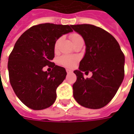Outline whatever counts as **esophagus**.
<instances>
[{
    "instance_id": "esophagus-1",
    "label": "esophagus",
    "mask_w": 134,
    "mask_h": 134,
    "mask_svg": "<svg viewBox=\"0 0 134 134\" xmlns=\"http://www.w3.org/2000/svg\"><path fill=\"white\" fill-rule=\"evenodd\" d=\"M66 71H67V74H70V73H72V70H71V69H66Z\"/></svg>"
}]
</instances>
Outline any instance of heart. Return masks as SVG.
I'll return each mask as SVG.
<instances>
[{
    "label": "heart",
    "mask_w": 134,
    "mask_h": 134,
    "mask_svg": "<svg viewBox=\"0 0 134 134\" xmlns=\"http://www.w3.org/2000/svg\"><path fill=\"white\" fill-rule=\"evenodd\" d=\"M70 37H71V40L72 41L73 44L76 42L78 40H79L80 38H81V36L80 35L77 34V33H73L70 35ZM61 39L59 38L55 42L54 44V48L55 50L57 51L58 48L59 44H60V42ZM78 58L77 56L76 55H63L61 56L59 59V62L60 63L61 65L65 66V67H71L72 66L75 65L76 63L77 62Z\"/></svg>",
    "instance_id": "1"
}]
</instances>
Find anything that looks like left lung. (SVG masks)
Segmentation results:
<instances>
[{
    "instance_id": "1",
    "label": "left lung",
    "mask_w": 134,
    "mask_h": 134,
    "mask_svg": "<svg viewBox=\"0 0 134 134\" xmlns=\"http://www.w3.org/2000/svg\"><path fill=\"white\" fill-rule=\"evenodd\" d=\"M86 44V53L74 73L77 77L73 85L76 102L86 108L98 109L111 101L125 76V55L113 35L90 24L71 25ZM93 76L84 79L83 73Z\"/></svg>"
}]
</instances>
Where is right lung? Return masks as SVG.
I'll return each mask as SVG.
<instances>
[{
    "label": "right lung",
    "mask_w": 134,
    "mask_h": 134,
    "mask_svg": "<svg viewBox=\"0 0 134 134\" xmlns=\"http://www.w3.org/2000/svg\"><path fill=\"white\" fill-rule=\"evenodd\" d=\"M73 30L71 26L42 24L24 32L8 59L9 82L23 104L33 110L48 108L56 99V89L65 80L64 67L51 62L55 41ZM46 65L52 68L44 72Z\"/></svg>",
    "instance_id": "add662e5"
}]
</instances>
